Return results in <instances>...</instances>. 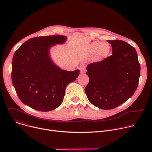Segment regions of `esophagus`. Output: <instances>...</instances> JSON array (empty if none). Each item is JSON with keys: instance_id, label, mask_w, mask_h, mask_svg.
Wrapping results in <instances>:
<instances>
[{"instance_id": "34e87169", "label": "esophagus", "mask_w": 152, "mask_h": 152, "mask_svg": "<svg viewBox=\"0 0 152 152\" xmlns=\"http://www.w3.org/2000/svg\"><path fill=\"white\" fill-rule=\"evenodd\" d=\"M79 70H80V73H85V67L84 66H80V67H79Z\"/></svg>"}]
</instances>
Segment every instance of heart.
<instances>
[{
    "instance_id": "b5f03b06",
    "label": "heart",
    "mask_w": 152,
    "mask_h": 152,
    "mask_svg": "<svg viewBox=\"0 0 152 152\" xmlns=\"http://www.w3.org/2000/svg\"><path fill=\"white\" fill-rule=\"evenodd\" d=\"M110 52V46L109 45L100 41L93 42L88 49V53L90 55H96L95 59L97 61L104 59L109 55Z\"/></svg>"
}]
</instances>
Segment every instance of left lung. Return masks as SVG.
I'll return each mask as SVG.
<instances>
[{"mask_svg":"<svg viewBox=\"0 0 152 152\" xmlns=\"http://www.w3.org/2000/svg\"><path fill=\"white\" fill-rule=\"evenodd\" d=\"M113 55L90 64L85 89L88 100L102 110H112L131 97L138 85L140 64L135 49L122 40H107Z\"/></svg>","mask_w":152,"mask_h":152,"instance_id":"left-lung-1","label":"left lung"}]
</instances>
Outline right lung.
Listing matches in <instances>:
<instances>
[{
	"label": "right lung",
	"mask_w": 152,
	"mask_h": 152,
	"mask_svg": "<svg viewBox=\"0 0 152 152\" xmlns=\"http://www.w3.org/2000/svg\"><path fill=\"white\" fill-rule=\"evenodd\" d=\"M66 40L64 35L32 38L13 56L11 77L17 94L24 104L35 110L46 112L59 106L67 85L79 75V70H62L50 57V48Z\"/></svg>",
	"instance_id": "add662e5"
}]
</instances>
